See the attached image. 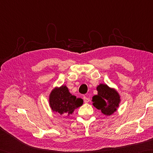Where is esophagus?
<instances>
[{
	"label": "esophagus",
	"mask_w": 153,
	"mask_h": 153,
	"mask_svg": "<svg viewBox=\"0 0 153 153\" xmlns=\"http://www.w3.org/2000/svg\"><path fill=\"white\" fill-rule=\"evenodd\" d=\"M83 100H84V102H85V103H87V102H89L90 99H89V97L85 96V97H83Z\"/></svg>",
	"instance_id": "obj_1"
}]
</instances>
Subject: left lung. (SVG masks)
<instances>
[{
	"label": "left lung",
	"instance_id": "obj_1",
	"mask_svg": "<svg viewBox=\"0 0 153 153\" xmlns=\"http://www.w3.org/2000/svg\"><path fill=\"white\" fill-rule=\"evenodd\" d=\"M98 94L93 97V105L102 114L110 116L116 112L120 102V97L115 89L110 88L106 84L97 86Z\"/></svg>",
	"mask_w": 153,
	"mask_h": 153
}]
</instances>
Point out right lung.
Listing matches in <instances>:
<instances>
[{
	"mask_svg": "<svg viewBox=\"0 0 153 153\" xmlns=\"http://www.w3.org/2000/svg\"><path fill=\"white\" fill-rule=\"evenodd\" d=\"M83 103V99L71 95L66 85L55 87L49 96V105L52 110L63 116H69Z\"/></svg>",
	"mask_w": 153,
	"mask_h": 153,
	"instance_id": "right-lung-1",
	"label": "right lung"
}]
</instances>
